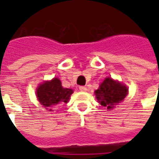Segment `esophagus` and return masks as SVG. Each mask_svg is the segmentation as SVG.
I'll return each mask as SVG.
<instances>
[{"label":"esophagus","mask_w":159,"mask_h":159,"mask_svg":"<svg viewBox=\"0 0 159 159\" xmlns=\"http://www.w3.org/2000/svg\"><path fill=\"white\" fill-rule=\"evenodd\" d=\"M79 90L81 92H86L87 88L86 87H84V86H81V87H79Z\"/></svg>","instance_id":"esophagus-1"}]
</instances>
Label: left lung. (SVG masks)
<instances>
[{"label": "left lung", "instance_id": "8db88e82", "mask_svg": "<svg viewBox=\"0 0 159 159\" xmlns=\"http://www.w3.org/2000/svg\"><path fill=\"white\" fill-rule=\"evenodd\" d=\"M98 102L107 110L114 108V106L122 102L128 94V88L112 78H106L95 92Z\"/></svg>", "mask_w": 159, "mask_h": 159}]
</instances>
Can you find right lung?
Segmentation results:
<instances>
[{
  "label": "right lung",
  "mask_w": 159,
  "mask_h": 159,
  "mask_svg": "<svg viewBox=\"0 0 159 159\" xmlns=\"http://www.w3.org/2000/svg\"><path fill=\"white\" fill-rule=\"evenodd\" d=\"M72 92V89L62 87L61 81L55 77L50 82L41 84L37 89L36 95L41 105L52 111V106H57L62 102L67 103Z\"/></svg>",
  "instance_id": "add662e5"
}]
</instances>
